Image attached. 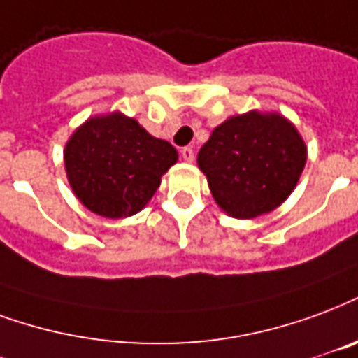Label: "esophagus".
Masks as SVG:
<instances>
[{
    "label": "esophagus",
    "instance_id": "34e87169",
    "mask_svg": "<svg viewBox=\"0 0 358 358\" xmlns=\"http://www.w3.org/2000/svg\"><path fill=\"white\" fill-rule=\"evenodd\" d=\"M180 155H182V159H184V161H187V163H192L193 159H195V153H193L192 148H182Z\"/></svg>",
    "mask_w": 358,
    "mask_h": 358
}]
</instances>
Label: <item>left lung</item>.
I'll return each instance as SVG.
<instances>
[{"instance_id": "1", "label": "left lung", "mask_w": 358, "mask_h": 358, "mask_svg": "<svg viewBox=\"0 0 358 358\" xmlns=\"http://www.w3.org/2000/svg\"><path fill=\"white\" fill-rule=\"evenodd\" d=\"M306 159V144L292 123L279 113L250 112L216 127L197 163L222 210L256 218L292 193Z\"/></svg>"}]
</instances>
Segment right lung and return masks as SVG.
I'll return each instance as SVG.
<instances>
[{
    "mask_svg": "<svg viewBox=\"0 0 358 358\" xmlns=\"http://www.w3.org/2000/svg\"><path fill=\"white\" fill-rule=\"evenodd\" d=\"M176 159L169 142L153 138L138 121L121 113L89 119L64 150L73 193L89 210L106 218L142 210Z\"/></svg>",
    "mask_w": 358,
    "mask_h": 358,
    "instance_id": "add662e5",
    "label": "right lung"
}]
</instances>
